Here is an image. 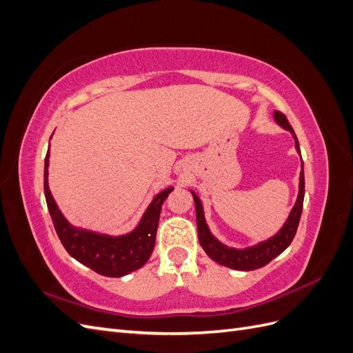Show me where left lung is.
Wrapping results in <instances>:
<instances>
[{"label":"left lung","instance_id":"1","mask_svg":"<svg viewBox=\"0 0 353 353\" xmlns=\"http://www.w3.org/2000/svg\"><path fill=\"white\" fill-rule=\"evenodd\" d=\"M274 121L279 123L283 130L290 131V134L294 138V147L297 153L301 154V148H299V141L297 137L293 131L292 125L288 123L287 117L281 112H274ZM302 159V156H301ZM191 194H193L194 199V205H196V221H197V232H199V241L203 250L206 252V254L212 261H215L219 265L227 266V268L231 270H237V271H253L265 266L266 263H270L272 259H275L276 256L281 254L290 243L294 239V234L297 231L299 221H301L302 215V209H303V197H305V174H303V162H302V170H301V176H299V193L297 199L293 209L288 213V216L285 222L283 223V227L279 230V232H275L272 237L266 239L258 244L249 245V248H231V245L223 244L219 241L209 230V225L205 218V210H203V205L200 197L194 193L193 190H190Z\"/></svg>","mask_w":353,"mask_h":353}]
</instances>
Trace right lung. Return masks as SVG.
<instances>
[{"mask_svg": "<svg viewBox=\"0 0 353 353\" xmlns=\"http://www.w3.org/2000/svg\"><path fill=\"white\" fill-rule=\"evenodd\" d=\"M48 166L50 148L44 166L46 200L57 236L72 258L97 274L114 276V279L140 270L153 253L160 210L174 187H168L153 197L132 231L121 236H109V234L74 227L66 219L50 191Z\"/></svg>", "mask_w": 353, "mask_h": 353, "instance_id": "obj_1", "label": "right lung"}]
</instances>
